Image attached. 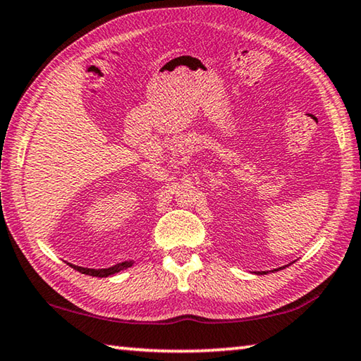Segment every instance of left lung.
<instances>
[{"label":"left lung","mask_w":361,"mask_h":361,"mask_svg":"<svg viewBox=\"0 0 361 361\" xmlns=\"http://www.w3.org/2000/svg\"><path fill=\"white\" fill-rule=\"evenodd\" d=\"M276 271H279V269H276ZM262 274H266V272H262Z\"/></svg>","instance_id":"obj_1"}]
</instances>
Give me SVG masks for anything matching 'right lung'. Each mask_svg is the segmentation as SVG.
I'll return each mask as SVG.
<instances>
[{
	"instance_id": "add662e5",
	"label": "right lung",
	"mask_w": 361,
	"mask_h": 361,
	"mask_svg": "<svg viewBox=\"0 0 361 361\" xmlns=\"http://www.w3.org/2000/svg\"><path fill=\"white\" fill-rule=\"evenodd\" d=\"M132 266V261H126V262H119V264H116L113 267H108V269H89V267H81V266H75L71 264L73 269H76L81 274H87V276H92V277H108V276H113V274L122 271V269H127Z\"/></svg>"
}]
</instances>
